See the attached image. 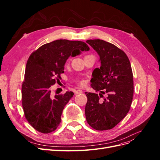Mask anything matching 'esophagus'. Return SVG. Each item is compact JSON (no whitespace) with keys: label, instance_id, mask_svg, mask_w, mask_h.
<instances>
[{"label":"esophagus","instance_id":"esophagus-1","mask_svg":"<svg viewBox=\"0 0 160 160\" xmlns=\"http://www.w3.org/2000/svg\"><path fill=\"white\" fill-rule=\"evenodd\" d=\"M83 93V91L81 89H77V91H75V94H81Z\"/></svg>","mask_w":160,"mask_h":160}]
</instances>
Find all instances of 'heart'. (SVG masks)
Here are the masks:
<instances>
[{"mask_svg":"<svg viewBox=\"0 0 160 160\" xmlns=\"http://www.w3.org/2000/svg\"><path fill=\"white\" fill-rule=\"evenodd\" d=\"M84 83H83V81H81V82H80V83H79V84L80 85H83Z\"/></svg>","mask_w":160,"mask_h":160,"instance_id":"heart-1","label":"heart"}]
</instances>
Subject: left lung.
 <instances>
[{
  "label": "left lung",
  "mask_w": 160,
  "mask_h": 160,
  "mask_svg": "<svg viewBox=\"0 0 160 160\" xmlns=\"http://www.w3.org/2000/svg\"><path fill=\"white\" fill-rule=\"evenodd\" d=\"M86 42L98 53L101 62L91 79V88L99 93L85 92L86 120L96 130L111 129L129 111L133 95L132 67L126 54L111 43L100 39Z\"/></svg>",
  "instance_id": "left-lung-1"
}]
</instances>
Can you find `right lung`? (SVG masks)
<instances>
[{
	"instance_id": "right-lung-1",
	"label": "right lung",
	"mask_w": 160,
	"mask_h": 160,
	"mask_svg": "<svg viewBox=\"0 0 160 160\" xmlns=\"http://www.w3.org/2000/svg\"><path fill=\"white\" fill-rule=\"evenodd\" d=\"M89 50L83 41L60 39L42 45L28 58L22 85V105L28 122L38 132L49 133L59 126L62 111L74 93L52 96L51 87L61 79L71 55Z\"/></svg>"
}]
</instances>
